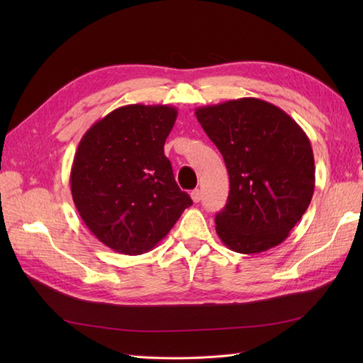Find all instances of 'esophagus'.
Returning a JSON list of instances; mask_svg holds the SVG:
<instances>
[{
	"label": "esophagus",
	"instance_id": "1",
	"mask_svg": "<svg viewBox=\"0 0 363 363\" xmlns=\"http://www.w3.org/2000/svg\"><path fill=\"white\" fill-rule=\"evenodd\" d=\"M190 196H191V199H194V203H199V201H201V190L195 189V190L190 194Z\"/></svg>",
	"mask_w": 363,
	"mask_h": 363
}]
</instances>
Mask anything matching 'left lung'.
Wrapping results in <instances>:
<instances>
[{
    "label": "left lung",
    "instance_id": "8db88e82",
    "mask_svg": "<svg viewBox=\"0 0 363 363\" xmlns=\"http://www.w3.org/2000/svg\"><path fill=\"white\" fill-rule=\"evenodd\" d=\"M195 115L229 173L228 203L215 217L221 242L242 254L282 243L313 195L309 137L289 113L259 98L198 107Z\"/></svg>",
    "mask_w": 363,
    "mask_h": 363
}]
</instances>
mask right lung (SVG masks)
I'll return each instance as SVG.
<instances>
[{
	"label": "right lung",
	"instance_id": "1",
	"mask_svg": "<svg viewBox=\"0 0 363 363\" xmlns=\"http://www.w3.org/2000/svg\"><path fill=\"white\" fill-rule=\"evenodd\" d=\"M176 117L172 106H123L81 138L70 173L73 201L90 233L113 251H151L191 206L164 154Z\"/></svg>",
	"mask_w": 363,
	"mask_h": 363
}]
</instances>
